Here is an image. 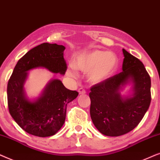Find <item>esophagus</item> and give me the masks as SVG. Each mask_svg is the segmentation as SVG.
<instances>
[{"label":"esophagus","instance_id":"1","mask_svg":"<svg viewBox=\"0 0 160 160\" xmlns=\"http://www.w3.org/2000/svg\"><path fill=\"white\" fill-rule=\"evenodd\" d=\"M78 92H79V93H80V94H85V93H86V91L84 88H80L78 89Z\"/></svg>","mask_w":160,"mask_h":160}]
</instances>
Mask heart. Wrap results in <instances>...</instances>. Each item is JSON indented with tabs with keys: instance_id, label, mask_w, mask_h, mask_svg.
Segmentation results:
<instances>
[{
	"instance_id": "b5f03b06",
	"label": "heart",
	"mask_w": 160,
	"mask_h": 160,
	"mask_svg": "<svg viewBox=\"0 0 160 160\" xmlns=\"http://www.w3.org/2000/svg\"><path fill=\"white\" fill-rule=\"evenodd\" d=\"M118 59L114 53L95 50L78 55L72 62L74 69L88 72V78L92 82L98 83L107 80L115 72ZM68 75L76 78L75 72L68 70Z\"/></svg>"
}]
</instances>
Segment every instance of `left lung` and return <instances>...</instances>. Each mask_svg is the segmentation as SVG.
<instances>
[{
  "instance_id": "8db88e82",
  "label": "left lung",
  "mask_w": 160,
  "mask_h": 160,
  "mask_svg": "<svg viewBox=\"0 0 160 160\" xmlns=\"http://www.w3.org/2000/svg\"><path fill=\"white\" fill-rule=\"evenodd\" d=\"M122 70L91 88L90 114L98 130L103 135L117 137L129 132L141 121L149 108L151 78L139 59L122 50ZM131 81L132 97L123 99L119 91Z\"/></svg>"
}]
</instances>
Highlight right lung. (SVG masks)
<instances>
[{
    "mask_svg": "<svg viewBox=\"0 0 160 160\" xmlns=\"http://www.w3.org/2000/svg\"><path fill=\"white\" fill-rule=\"evenodd\" d=\"M65 47L57 44H39L23 55L14 67L7 86L8 110L16 123L26 132L37 137L54 135L64 123L67 106L78 97L58 79L47 85L42 95L33 102L25 95L24 86L29 70L44 67L53 73L64 74Z\"/></svg>",
    "mask_w": 160,
    "mask_h": 160,
    "instance_id": "add662e5",
    "label": "right lung"
}]
</instances>
